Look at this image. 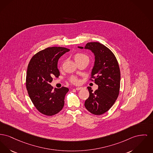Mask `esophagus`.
Masks as SVG:
<instances>
[{"mask_svg": "<svg viewBox=\"0 0 153 153\" xmlns=\"http://www.w3.org/2000/svg\"><path fill=\"white\" fill-rule=\"evenodd\" d=\"M82 89V87H77V88H76V90H77V91H79V90H81Z\"/></svg>", "mask_w": 153, "mask_h": 153, "instance_id": "34e87169", "label": "esophagus"}]
</instances>
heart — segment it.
I'll use <instances>...</instances> for the list:
<instances>
[{"label": "heart", "instance_id": "heart-1", "mask_svg": "<svg viewBox=\"0 0 153 153\" xmlns=\"http://www.w3.org/2000/svg\"><path fill=\"white\" fill-rule=\"evenodd\" d=\"M74 59L77 63L81 62H89L90 56L87 54L82 53H77L74 55ZM69 81L74 84H79L80 83L79 80L75 76H72L69 79Z\"/></svg>", "mask_w": 153, "mask_h": 153}]
</instances>
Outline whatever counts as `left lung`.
Wrapping results in <instances>:
<instances>
[{
    "label": "left lung",
    "instance_id": "1",
    "mask_svg": "<svg viewBox=\"0 0 153 153\" xmlns=\"http://www.w3.org/2000/svg\"><path fill=\"white\" fill-rule=\"evenodd\" d=\"M84 48L95 54V65L90 80L98 85V89L94 92L91 87H87L90 96L84 106L92 114L101 115L112 107L119 95L120 67L116 56L105 45L99 42H90Z\"/></svg>",
    "mask_w": 153,
    "mask_h": 153
}]
</instances>
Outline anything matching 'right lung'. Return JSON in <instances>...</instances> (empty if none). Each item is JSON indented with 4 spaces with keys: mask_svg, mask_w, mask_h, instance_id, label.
I'll use <instances>...</instances> for the list:
<instances>
[{
    "mask_svg": "<svg viewBox=\"0 0 153 153\" xmlns=\"http://www.w3.org/2000/svg\"><path fill=\"white\" fill-rule=\"evenodd\" d=\"M70 50L62 47H48L35 54L27 66L26 87L28 95L36 109L42 114L51 116L63 108L65 97L69 89L51 85L53 77L58 78L57 67L59 58Z\"/></svg>",
    "mask_w": 153,
    "mask_h": 153,
    "instance_id": "1",
    "label": "right lung"
}]
</instances>
